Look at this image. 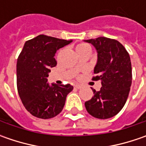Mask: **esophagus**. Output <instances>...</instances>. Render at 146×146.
I'll use <instances>...</instances> for the list:
<instances>
[{
	"instance_id": "34e87169",
	"label": "esophagus",
	"mask_w": 146,
	"mask_h": 146,
	"mask_svg": "<svg viewBox=\"0 0 146 146\" xmlns=\"http://www.w3.org/2000/svg\"><path fill=\"white\" fill-rule=\"evenodd\" d=\"M74 88H76V89H80L82 88V86L81 85H80V84H75V85H74Z\"/></svg>"
}]
</instances>
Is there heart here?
<instances>
[{
	"mask_svg": "<svg viewBox=\"0 0 146 146\" xmlns=\"http://www.w3.org/2000/svg\"><path fill=\"white\" fill-rule=\"evenodd\" d=\"M87 47H88V44H79V45L77 46V48H76V49H77V48H87Z\"/></svg>",
	"mask_w": 146,
	"mask_h": 146,
	"instance_id": "1",
	"label": "heart"
}]
</instances>
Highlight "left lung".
<instances>
[{
  "label": "left lung",
  "instance_id": "1",
  "mask_svg": "<svg viewBox=\"0 0 146 146\" xmlns=\"http://www.w3.org/2000/svg\"><path fill=\"white\" fill-rule=\"evenodd\" d=\"M95 48L98 53L93 72L94 80H101L99 92L93 88V98L85 102L88 114L106 119L116 115L126 103L132 84L130 56L118 40L98 37L84 40Z\"/></svg>",
  "mask_w": 146,
  "mask_h": 146
}]
</instances>
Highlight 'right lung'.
Returning a JSON list of instances; mask_svg holds the SVG:
<instances>
[{
  "mask_svg": "<svg viewBox=\"0 0 146 146\" xmlns=\"http://www.w3.org/2000/svg\"><path fill=\"white\" fill-rule=\"evenodd\" d=\"M71 42L40 35L24 44L17 61V87L23 106L36 118L47 119L58 115L73 89L70 84L47 82L50 68L57 65L56 52Z\"/></svg>",
  "mask_w": 146,
  "mask_h": 146,
  "instance_id": "obj_1",
  "label": "right lung"
}]
</instances>
